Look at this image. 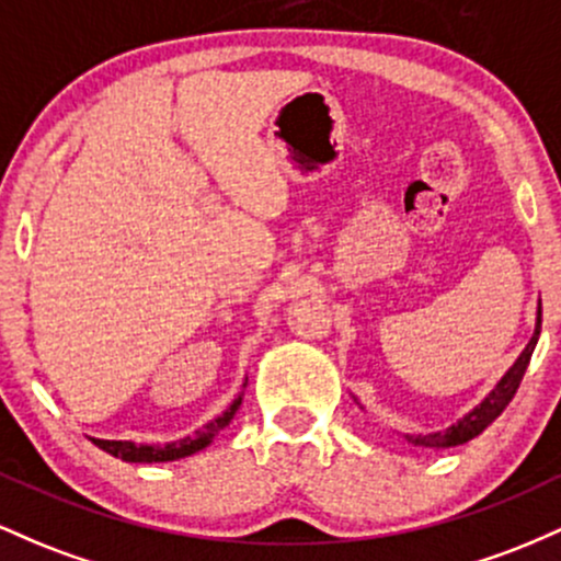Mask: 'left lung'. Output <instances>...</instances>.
I'll return each mask as SVG.
<instances>
[{
	"label": "left lung",
	"mask_w": 561,
	"mask_h": 561,
	"mask_svg": "<svg viewBox=\"0 0 561 561\" xmlns=\"http://www.w3.org/2000/svg\"><path fill=\"white\" fill-rule=\"evenodd\" d=\"M538 334H540V308H538V319H536V332H533L530 343L525 345V351L519 353L517 362H514L512 369L501 377V382L495 385L485 401H482L480 405H474L465 420L450 424L448 430H440V433H430V435H405V440L414 443V446H424V448H450V446H461V443L478 437L482 430H485L488 424L495 420V416H501V411L506 409L508 401L514 398V392H517L519 382H523V377L527 371V364H530L533 351H536Z\"/></svg>",
	"instance_id": "left-lung-1"
}]
</instances>
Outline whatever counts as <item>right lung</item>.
<instances>
[{"label": "right lung", "mask_w": 561, "mask_h": 561, "mask_svg": "<svg viewBox=\"0 0 561 561\" xmlns=\"http://www.w3.org/2000/svg\"><path fill=\"white\" fill-rule=\"evenodd\" d=\"M242 396H237L234 401L229 403V409L224 414H218L216 420H210L205 427L195 430L192 435L182 437V440L165 443V446H145V443H131V440H100V437H92V443L96 448H102L105 454L115 456V459L128 461V465H152V461H176L184 459V456L197 454L205 446L214 443V437L221 433L227 424L234 420L237 409H240Z\"/></svg>", "instance_id": "right-lung-1"}]
</instances>
